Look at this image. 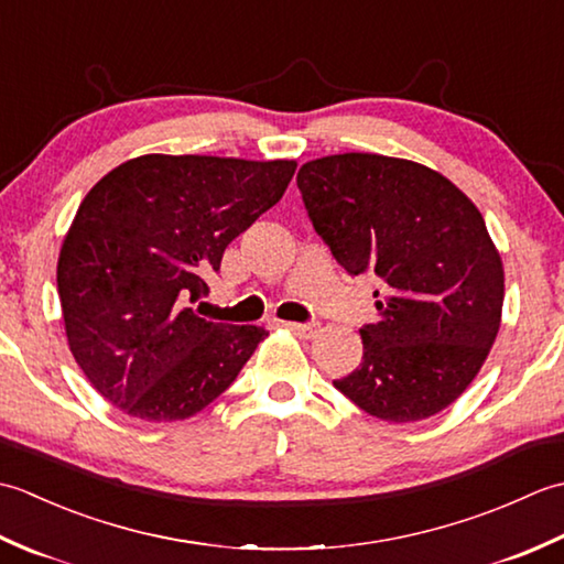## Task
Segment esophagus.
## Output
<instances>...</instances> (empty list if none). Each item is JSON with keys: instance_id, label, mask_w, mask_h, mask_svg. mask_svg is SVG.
Wrapping results in <instances>:
<instances>
[{"instance_id": "34e87169", "label": "esophagus", "mask_w": 564, "mask_h": 564, "mask_svg": "<svg viewBox=\"0 0 564 564\" xmlns=\"http://www.w3.org/2000/svg\"><path fill=\"white\" fill-rule=\"evenodd\" d=\"M285 327H289L291 332H295L297 337H303V339L315 337L317 329H319L317 322H285Z\"/></svg>"}]
</instances>
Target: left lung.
I'll return each mask as SVG.
<instances>
[{"label": "left lung", "instance_id": "8db88e82", "mask_svg": "<svg viewBox=\"0 0 564 564\" xmlns=\"http://www.w3.org/2000/svg\"><path fill=\"white\" fill-rule=\"evenodd\" d=\"M297 188L339 267L380 289L361 364L334 388L382 422L446 410L482 368L505 303L480 210L429 166L366 152L303 164Z\"/></svg>", "mask_w": 564, "mask_h": 564}]
</instances>
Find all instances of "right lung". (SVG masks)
Instances as JSON below:
<instances>
[{
	"mask_svg": "<svg viewBox=\"0 0 564 564\" xmlns=\"http://www.w3.org/2000/svg\"><path fill=\"white\" fill-rule=\"evenodd\" d=\"M295 162L145 154L84 196L57 261L69 351L118 410L188 419L232 386L267 332L198 317L208 273L281 200Z\"/></svg>",
	"mask_w": 564,
	"mask_h": 564,
	"instance_id": "right-lung-1",
	"label": "right lung"
}]
</instances>
